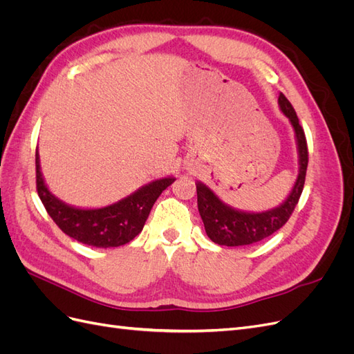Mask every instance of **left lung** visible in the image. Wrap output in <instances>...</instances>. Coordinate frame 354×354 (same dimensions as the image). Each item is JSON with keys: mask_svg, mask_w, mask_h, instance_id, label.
I'll return each mask as SVG.
<instances>
[{"mask_svg": "<svg viewBox=\"0 0 354 354\" xmlns=\"http://www.w3.org/2000/svg\"><path fill=\"white\" fill-rule=\"evenodd\" d=\"M279 106L294 127L299 152V174L292 187V192L281 207L266 212L254 214L236 211L227 207L226 203H223L214 195L211 189H208L205 185L198 183V209L208 238L212 242L226 246H241L260 242L279 230L289 220V217H291V214L297 207L299 196L303 194L308 164L307 140L292 104L289 103V100L282 93L279 95Z\"/></svg>", "mask_w": 354, "mask_h": 354, "instance_id": "8db88e82", "label": "left lung"}]
</instances>
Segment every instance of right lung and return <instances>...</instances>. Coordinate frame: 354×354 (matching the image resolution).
I'll return each mask as SVG.
<instances>
[{
	"instance_id": "obj_1",
	"label": "right lung",
	"mask_w": 354,
	"mask_h": 354,
	"mask_svg": "<svg viewBox=\"0 0 354 354\" xmlns=\"http://www.w3.org/2000/svg\"><path fill=\"white\" fill-rule=\"evenodd\" d=\"M35 168L37 192L48 216L68 236L95 248H112L133 241L143 230L155 201L176 180L173 177L155 180L109 207L80 209L66 205L50 194L39 171L38 151Z\"/></svg>"
}]
</instances>
